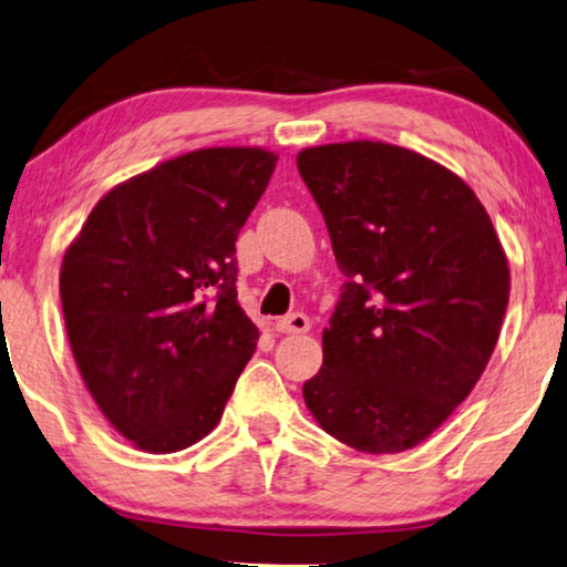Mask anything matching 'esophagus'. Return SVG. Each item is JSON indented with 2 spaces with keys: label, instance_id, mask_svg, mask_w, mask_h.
<instances>
[{
  "label": "esophagus",
  "instance_id": "34e87169",
  "mask_svg": "<svg viewBox=\"0 0 567 567\" xmlns=\"http://www.w3.org/2000/svg\"><path fill=\"white\" fill-rule=\"evenodd\" d=\"M309 328H312V320L301 312L286 315L281 320H276V330L284 332V336H299V332H307Z\"/></svg>",
  "mask_w": 567,
  "mask_h": 567
}]
</instances>
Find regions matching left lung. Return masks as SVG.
Returning <instances> with one entry per match:
<instances>
[{
  "instance_id": "obj_1",
  "label": "left lung",
  "mask_w": 567,
  "mask_h": 567,
  "mask_svg": "<svg viewBox=\"0 0 567 567\" xmlns=\"http://www.w3.org/2000/svg\"><path fill=\"white\" fill-rule=\"evenodd\" d=\"M297 167L343 284L305 402L330 436L398 454L431 436L491 361L511 274L462 177L384 142L324 144Z\"/></svg>"
}]
</instances>
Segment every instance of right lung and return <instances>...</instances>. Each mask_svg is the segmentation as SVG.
Listing matches in <instances>:
<instances>
[{
  "label": "right lung",
  "mask_w": 567,
  "mask_h": 567,
  "mask_svg": "<svg viewBox=\"0 0 567 567\" xmlns=\"http://www.w3.org/2000/svg\"><path fill=\"white\" fill-rule=\"evenodd\" d=\"M278 157L214 146L97 200L61 262V309L92 400L134 446H193L219 423L258 328L237 301L235 243Z\"/></svg>",
  "instance_id": "obj_1"
}]
</instances>
